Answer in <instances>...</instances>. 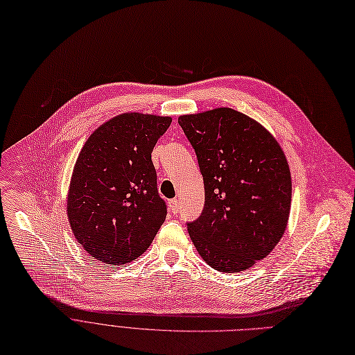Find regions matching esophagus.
I'll return each mask as SVG.
<instances>
[{
    "instance_id": "obj_1",
    "label": "esophagus",
    "mask_w": 355,
    "mask_h": 355,
    "mask_svg": "<svg viewBox=\"0 0 355 355\" xmlns=\"http://www.w3.org/2000/svg\"><path fill=\"white\" fill-rule=\"evenodd\" d=\"M168 209H171L172 214L176 215V214L179 212V209H180V202H179V199L168 200Z\"/></svg>"
}]
</instances>
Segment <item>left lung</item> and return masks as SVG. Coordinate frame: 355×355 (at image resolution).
Returning <instances> with one entry per match:
<instances>
[{
  "mask_svg": "<svg viewBox=\"0 0 355 355\" xmlns=\"http://www.w3.org/2000/svg\"><path fill=\"white\" fill-rule=\"evenodd\" d=\"M178 123L205 184L204 211L188 224L191 240L218 272H244L268 256L288 227V159L268 130L232 108L180 115Z\"/></svg>",
  "mask_w": 355,
  "mask_h": 355,
  "instance_id": "1",
  "label": "left lung"
}]
</instances>
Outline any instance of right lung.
<instances>
[{"instance_id":"obj_1","label":"right lung","mask_w":355,"mask_h":355,"mask_svg":"<svg viewBox=\"0 0 355 355\" xmlns=\"http://www.w3.org/2000/svg\"><path fill=\"white\" fill-rule=\"evenodd\" d=\"M171 123V116L124 112L83 144L66 211L76 241L98 261L124 266L140 257L164 223L151 151Z\"/></svg>"}]
</instances>
